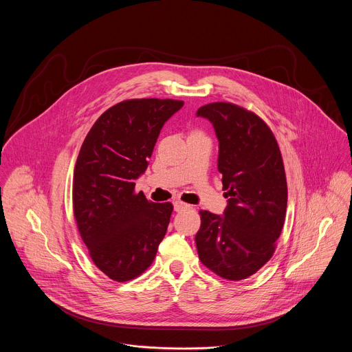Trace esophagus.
Here are the masks:
<instances>
[{"mask_svg":"<svg viewBox=\"0 0 352 352\" xmlns=\"http://www.w3.org/2000/svg\"><path fill=\"white\" fill-rule=\"evenodd\" d=\"M186 208H189V205L181 202V200H174V210H175V212H182V210L186 209Z\"/></svg>","mask_w":352,"mask_h":352,"instance_id":"34e87169","label":"esophagus"}]
</instances>
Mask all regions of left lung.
Returning a JSON list of instances; mask_svg holds the SVG:
<instances>
[{"label": "left lung", "instance_id": "left-lung-1", "mask_svg": "<svg viewBox=\"0 0 352 352\" xmlns=\"http://www.w3.org/2000/svg\"><path fill=\"white\" fill-rule=\"evenodd\" d=\"M196 117L212 122L227 208L200 212L197 255L226 280L255 274L273 256L287 210V181L277 140L262 118L231 103H210Z\"/></svg>", "mask_w": 352, "mask_h": 352}]
</instances>
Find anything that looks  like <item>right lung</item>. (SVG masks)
<instances>
[{
  "label": "right lung",
  "instance_id": "obj_1",
  "mask_svg": "<svg viewBox=\"0 0 352 352\" xmlns=\"http://www.w3.org/2000/svg\"><path fill=\"white\" fill-rule=\"evenodd\" d=\"M179 100H125L100 116L75 164L72 202L78 230L94 265L116 281L140 276L156 258L171 204L135 193L163 125Z\"/></svg>",
  "mask_w": 352,
  "mask_h": 352
}]
</instances>
